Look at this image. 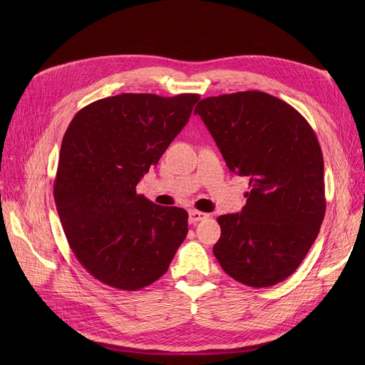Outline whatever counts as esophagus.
I'll return each mask as SVG.
<instances>
[{
    "label": "esophagus",
    "instance_id": "1",
    "mask_svg": "<svg viewBox=\"0 0 365 365\" xmlns=\"http://www.w3.org/2000/svg\"><path fill=\"white\" fill-rule=\"evenodd\" d=\"M210 215L204 213V212H198V210H190L189 212V222L190 223H197L200 220H204V219H208Z\"/></svg>",
    "mask_w": 365,
    "mask_h": 365
}]
</instances>
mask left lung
<instances>
[{
  "mask_svg": "<svg viewBox=\"0 0 365 365\" xmlns=\"http://www.w3.org/2000/svg\"><path fill=\"white\" fill-rule=\"evenodd\" d=\"M200 115L232 173L250 179L241 213L217 217L213 253L235 281L262 289L289 278L325 215L324 158L309 123L263 91L202 99Z\"/></svg>",
  "mask_w": 365,
  "mask_h": 365,
  "instance_id": "left-lung-1",
  "label": "left lung"
}]
</instances>
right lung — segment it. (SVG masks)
Returning <instances> with one entry per match:
<instances>
[{"instance_id":"add662e5","label":"right lung","mask_w":365,"mask_h":365,"mask_svg":"<svg viewBox=\"0 0 365 365\" xmlns=\"http://www.w3.org/2000/svg\"><path fill=\"white\" fill-rule=\"evenodd\" d=\"M200 94L124 93L76 112L61 146L54 201L63 232L96 279L138 292L161 278L187 234V213L136 186L189 121Z\"/></svg>"}]
</instances>
